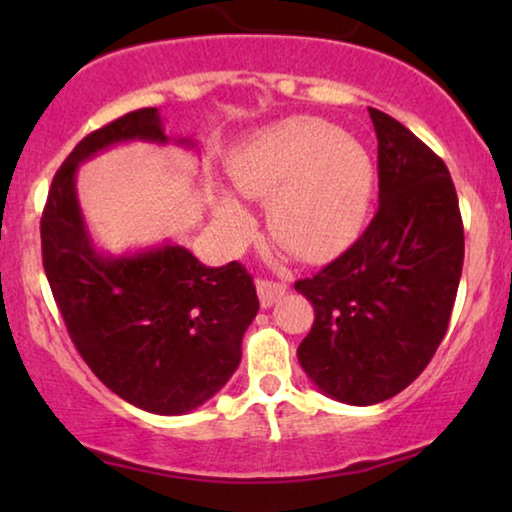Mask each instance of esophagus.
<instances>
[{"mask_svg":"<svg viewBox=\"0 0 512 512\" xmlns=\"http://www.w3.org/2000/svg\"><path fill=\"white\" fill-rule=\"evenodd\" d=\"M256 289H258V298H261V305L268 310L277 303L279 298L286 293V284L282 282H272V279H258L256 282Z\"/></svg>","mask_w":512,"mask_h":512,"instance_id":"obj_1","label":"esophagus"}]
</instances>
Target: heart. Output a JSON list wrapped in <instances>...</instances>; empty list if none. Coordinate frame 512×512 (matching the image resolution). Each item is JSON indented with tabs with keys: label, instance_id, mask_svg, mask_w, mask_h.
Instances as JSON below:
<instances>
[{
	"label": "heart",
	"instance_id": "b5f03b06",
	"mask_svg": "<svg viewBox=\"0 0 512 512\" xmlns=\"http://www.w3.org/2000/svg\"><path fill=\"white\" fill-rule=\"evenodd\" d=\"M237 193L268 203V230L293 256L324 261L366 226L375 195V165L359 139L321 118H289L254 135L230 167ZM233 240L251 219L233 198L216 207Z\"/></svg>",
	"mask_w": 512,
	"mask_h": 512
}]
</instances>
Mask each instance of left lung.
I'll return each instance as SVG.
<instances>
[{"mask_svg": "<svg viewBox=\"0 0 512 512\" xmlns=\"http://www.w3.org/2000/svg\"><path fill=\"white\" fill-rule=\"evenodd\" d=\"M368 114L380 207L345 254L296 282L314 307L300 366L349 405L387 401L429 366L464 268V223L445 163L396 118Z\"/></svg>", "mask_w": 512, "mask_h": 512, "instance_id": "1", "label": "left lung"}]
</instances>
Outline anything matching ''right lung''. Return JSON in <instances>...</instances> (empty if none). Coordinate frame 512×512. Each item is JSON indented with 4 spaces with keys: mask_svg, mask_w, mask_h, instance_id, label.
Listing matches in <instances>:
<instances>
[{
    "mask_svg": "<svg viewBox=\"0 0 512 512\" xmlns=\"http://www.w3.org/2000/svg\"><path fill=\"white\" fill-rule=\"evenodd\" d=\"M123 142L170 144L156 107L83 137L55 172L41 216V256L69 338L104 387L153 415H186L230 380L258 312L240 263L207 268L186 247L111 256L83 221L76 172ZM195 146L191 139H174Z\"/></svg>",
    "mask_w": 512,
    "mask_h": 512,
    "instance_id": "add662e5",
    "label": "right lung"
}]
</instances>
